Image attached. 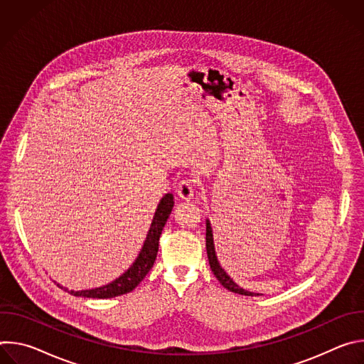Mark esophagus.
Wrapping results in <instances>:
<instances>
[{
    "label": "esophagus",
    "mask_w": 364,
    "mask_h": 364,
    "mask_svg": "<svg viewBox=\"0 0 364 364\" xmlns=\"http://www.w3.org/2000/svg\"><path fill=\"white\" fill-rule=\"evenodd\" d=\"M177 194L180 198L190 201L194 197V184L191 180H183L177 187Z\"/></svg>",
    "instance_id": "1"
}]
</instances>
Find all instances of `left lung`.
<instances>
[{
    "instance_id": "obj_1",
    "label": "left lung",
    "mask_w": 364,
    "mask_h": 364,
    "mask_svg": "<svg viewBox=\"0 0 364 364\" xmlns=\"http://www.w3.org/2000/svg\"><path fill=\"white\" fill-rule=\"evenodd\" d=\"M205 249H207V257H209V264H210V269L215 274V277L219 279V282L229 291L235 292V294H240V295H259L250 291H246L243 288H240L229 275L228 272L222 268V265L219 264V259L216 255V247H215V239H213V229L210 225V220L205 219Z\"/></svg>"
}]
</instances>
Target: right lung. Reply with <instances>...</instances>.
Masks as SVG:
<instances>
[{"mask_svg":"<svg viewBox=\"0 0 364 364\" xmlns=\"http://www.w3.org/2000/svg\"><path fill=\"white\" fill-rule=\"evenodd\" d=\"M173 207H174V197L171 193H167L166 196H163V198L157 205V209H155L142 249L139 250L134 264L121 277H118L117 279H114L107 285H102L92 289L75 291L60 284H58V287L63 288L65 291L70 292L75 296H83V298H114L135 289L136 285L145 278V275L149 272V269L155 262V257H157V252H159V240H160L163 228L166 226L171 215Z\"/></svg>","mask_w":364,"mask_h":364,"instance_id":"obj_1","label":"right lung"}]
</instances>
